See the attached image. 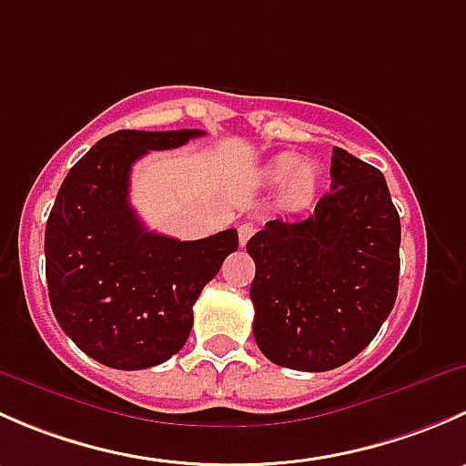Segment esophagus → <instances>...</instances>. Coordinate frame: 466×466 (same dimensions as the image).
<instances>
[{
	"label": "esophagus",
	"instance_id": "obj_1",
	"mask_svg": "<svg viewBox=\"0 0 466 466\" xmlns=\"http://www.w3.org/2000/svg\"><path fill=\"white\" fill-rule=\"evenodd\" d=\"M252 234H255V225H252V223L238 225V243H241V246H246V243L250 241Z\"/></svg>",
	"mask_w": 466,
	"mask_h": 466
}]
</instances>
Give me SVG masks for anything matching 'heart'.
Masks as SVG:
<instances>
[{"label":"heart","mask_w":466,"mask_h":466,"mask_svg":"<svg viewBox=\"0 0 466 466\" xmlns=\"http://www.w3.org/2000/svg\"><path fill=\"white\" fill-rule=\"evenodd\" d=\"M266 177L272 185H284V200L290 207H304L318 191V168L311 162H299L295 153H281L268 164Z\"/></svg>","instance_id":"1"}]
</instances>
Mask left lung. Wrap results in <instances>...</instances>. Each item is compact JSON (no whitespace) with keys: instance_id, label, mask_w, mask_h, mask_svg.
Listing matches in <instances>:
<instances>
[{"instance_id":"1","label":"left lung","mask_w":466,"mask_h":466,"mask_svg":"<svg viewBox=\"0 0 466 466\" xmlns=\"http://www.w3.org/2000/svg\"><path fill=\"white\" fill-rule=\"evenodd\" d=\"M401 223L379 168L333 148L331 191L299 220H268L248 241L255 340L268 360L327 372L359 356L390 316Z\"/></svg>"}]
</instances>
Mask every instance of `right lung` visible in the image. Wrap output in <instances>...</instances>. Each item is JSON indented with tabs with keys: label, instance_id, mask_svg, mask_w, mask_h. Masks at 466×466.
Wrapping results in <instances>:
<instances>
[{
	"label": "right lung",
	"instance_id": "right-lung-1",
	"mask_svg": "<svg viewBox=\"0 0 466 466\" xmlns=\"http://www.w3.org/2000/svg\"><path fill=\"white\" fill-rule=\"evenodd\" d=\"M203 130H116L69 168L45 232L49 302L60 329L89 359L146 370L182 350L194 304L238 248L237 229L198 241L155 234L130 207L133 164Z\"/></svg>",
	"mask_w": 466,
	"mask_h": 466
}]
</instances>
